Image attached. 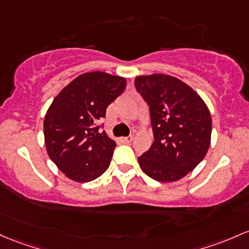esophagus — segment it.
I'll list each match as a JSON object with an SVG mask.
<instances>
[{
  "instance_id": "1",
  "label": "esophagus",
  "mask_w": 249,
  "mask_h": 249,
  "mask_svg": "<svg viewBox=\"0 0 249 249\" xmlns=\"http://www.w3.org/2000/svg\"><path fill=\"white\" fill-rule=\"evenodd\" d=\"M132 141H133V136H129V137H123L122 138L123 143H126V144L131 143V142H132Z\"/></svg>"
}]
</instances>
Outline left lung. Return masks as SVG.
I'll return each instance as SVG.
<instances>
[{"instance_id":"1","label":"left lung","mask_w":249,"mask_h":249,"mask_svg":"<svg viewBox=\"0 0 249 249\" xmlns=\"http://www.w3.org/2000/svg\"><path fill=\"white\" fill-rule=\"evenodd\" d=\"M135 86L150 107L155 138L138 157L139 165L158 182L178 181L200 164L209 149L208 106L190 86L171 75H139Z\"/></svg>"}]
</instances>
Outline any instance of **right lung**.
I'll return each instance as SVG.
<instances>
[{"label": "right lung", "mask_w": 249, "mask_h": 249, "mask_svg": "<svg viewBox=\"0 0 249 249\" xmlns=\"http://www.w3.org/2000/svg\"><path fill=\"white\" fill-rule=\"evenodd\" d=\"M125 87L123 76L95 71L76 76L54 98L43 122L45 145L70 179L89 182L107 170L116 142L95 123Z\"/></svg>", "instance_id": "obj_1"}]
</instances>
